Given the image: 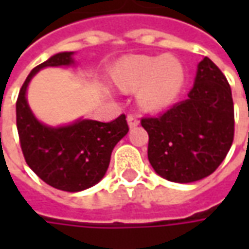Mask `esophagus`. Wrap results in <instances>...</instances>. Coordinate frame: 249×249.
<instances>
[{
    "label": "esophagus",
    "mask_w": 249,
    "mask_h": 249,
    "mask_svg": "<svg viewBox=\"0 0 249 249\" xmlns=\"http://www.w3.org/2000/svg\"><path fill=\"white\" fill-rule=\"evenodd\" d=\"M126 120H128V125H129L130 129H132V128H136L137 125L140 124V120H139V117L135 116V114H129Z\"/></svg>",
    "instance_id": "1"
}]
</instances>
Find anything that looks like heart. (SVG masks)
<instances>
[{"label": "heart", "instance_id": "heart-1", "mask_svg": "<svg viewBox=\"0 0 249 249\" xmlns=\"http://www.w3.org/2000/svg\"><path fill=\"white\" fill-rule=\"evenodd\" d=\"M113 81L124 92L139 90L137 101L141 108L157 112L178 97L185 71L178 60L168 54L129 56L114 66Z\"/></svg>", "mask_w": 249, "mask_h": 249}]
</instances>
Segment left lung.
Here are the masks:
<instances>
[{"mask_svg":"<svg viewBox=\"0 0 249 249\" xmlns=\"http://www.w3.org/2000/svg\"><path fill=\"white\" fill-rule=\"evenodd\" d=\"M148 132V159L157 175L173 183H193L213 173L235 133L232 92L208 57L198 62L184 101L157 117L141 119Z\"/></svg>","mask_w":249,"mask_h":249,"instance_id":"8db88e82","label":"left lung"}]
</instances>
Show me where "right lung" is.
Instances as JSON below:
<instances>
[{
  "label": "right lung",
  "mask_w": 249,
  "mask_h": 249,
  "mask_svg": "<svg viewBox=\"0 0 249 249\" xmlns=\"http://www.w3.org/2000/svg\"><path fill=\"white\" fill-rule=\"evenodd\" d=\"M73 54L61 52L36 66L16 103L25 161L41 180L66 192H80L97 184L107 173L113 148L129 130L125 114L110 123L80 119L64 126H49L36 119L26 100L30 80L46 66L73 65Z\"/></svg>",
  "instance_id": "1"
}]
</instances>
